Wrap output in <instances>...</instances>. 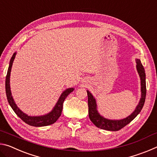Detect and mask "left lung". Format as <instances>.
<instances>
[{
    "label": "left lung",
    "mask_w": 157,
    "mask_h": 157,
    "mask_svg": "<svg viewBox=\"0 0 157 157\" xmlns=\"http://www.w3.org/2000/svg\"><path fill=\"white\" fill-rule=\"evenodd\" d=\"M136 69L140 79V91H141V98H140L139 105L136 106L135 110L129 116L121 120H110L105 118L98 113L97 110L96 100L93 95L89 91H87L88 95V106H89V116L91 121L98 128L109 130V131H118L121 129L123 128L127 124L134 120L138 114L143 109L144 105L145 97H146V82H145V69L143 68L140 60L136 59Z\"/></svg>",
    "instance_id": "left-lung-1"
}]
</instances>
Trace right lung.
I'll return each instance as SVG.
<instances>
[{
  "label": "right lung",
  "instance_id": "1",
  "mask_svg": "<svg viewBox=\"0 0 157 157\" xmlns=\"http://www.w3.org/2000/svg\"><path fill=\"white\" fill-rule=\"evenodd\" d=\"M16 55H17V53L14 52L12 55L11 59H10L9 68L8 70H7L6 75V79H5V91H6L7 98V100H8L10 107L12 108V109L14 110L16 114L19 117L21 120L24 121L25 123L28 124L29 125L34 127H44L50 125V124L55 123V122L57 121V119L59 118L61 114H62L63 103L64 102L65 99L71 92H73L74 91V89L69 88L65 90V91L62 93V95H60L59 100H58L57 102L56 103V105H55L54 108H53L52 110L48 113L39 116H30L27 115V114L25 113H23V111L17 107V105H16L14 100L12 98L11 90H10V73H11L12 63L14 60Z\"/></svg>",
  "mask_w": 157,
  "mask_h": 157
}]
</instances>
